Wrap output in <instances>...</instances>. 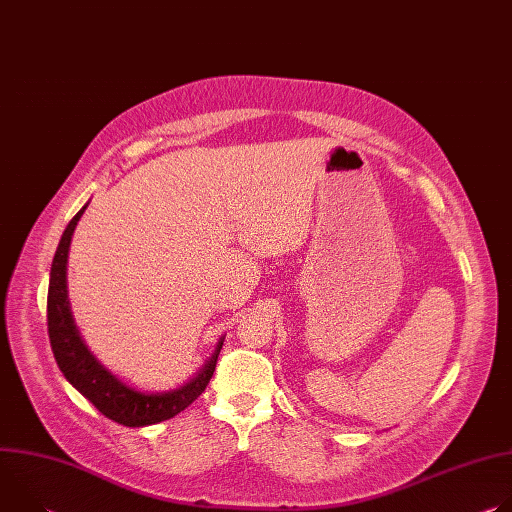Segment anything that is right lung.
Masks as SVG:
<instances>
[{
  "label": "right lung",
  "instance_id": "add662e5",
  "mask_svg": "<svg viewBox=\"0 0 512 512\" xmlns=\"http://www.w3.org/2000/svg\"><path fill=\"white\" fill-rule=\"evenodd\" d=\"M87 206L89 204H85L75 216H72V221L64 229L50 267L46 312L48 338L56 364L66 377V381L85 399H89L105 417L125 427H143L172 419L190 403H194V399H198L210 383L212 373L216 369L218 352L223 348V338L218 342L212 358L202 367V371L190 383L168 393H141L121 383L111 371H107L83 342L75 326V320H72L66 294L68 247L72 233H75V227Z\"/></svg>",
  "mask_w": 512,
  "mask_h": 512
}]
</instances>
